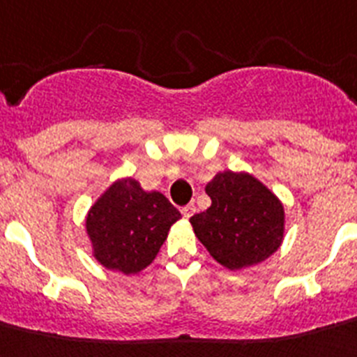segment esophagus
<instances>
[{
	"label": "esophagus",
	"instance_id": "34e87169",
	"mask_svg": "<svg viewBox=\"0 0 357 357\" xmlns=\"http://www.w3.org/2000/svg\"><path fill=\"white\" fill-rule=\"evenodd\" d=\"M194 212H196V206H194V204H187V206H183V210H181V213L185 219H190V217L194 215Z\"/></svg>",
	"mask_w": 357,
	"mask_h": 357
}]
</instances>
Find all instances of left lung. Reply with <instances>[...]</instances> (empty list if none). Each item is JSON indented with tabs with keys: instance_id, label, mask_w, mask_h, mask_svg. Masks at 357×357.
Listing matches in <instances>:
<instances>
[{
	"instance_id": "obj_1",
	"label": "left lung",
	"mask_w": 357,
	"mask_h": 357,
	"mask_svg": "<svg viewBox=\"0 0 357 357\" xmlns=\"http://www.w3.org/2000/svg\"><path fill=\"white\" fill-rule=\"evenodd\" d=\"M208 210L190 225L210 255L228 269L259 264L277 252L284 237V206L250 174L225 170L206 185Z\"/></svg>"
}]
</instances>
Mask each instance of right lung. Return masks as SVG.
Segmentation results:
<instances>
[{"instance_id": "obj_1", "label": "right lung", "mask_w": 357, "mask_h": 357, "mask_svg": "<svg viewBox=\"0 0 357 357\" xmlns=\"http://www.w3.org/2000/svg\"><path fill=\"white\" fill-rule=\"evenodd\" d=\"M179 217L163 194L145 192L135 179H122L93 204L86 230L102 266L132 275L153 262Z\"/></svg>"}]
</instances>
